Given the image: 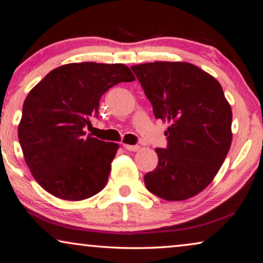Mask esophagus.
Masks as SVG:
<instances>
[{"label": "esophagus", "mask_w": 263, "mask_h": 263, "mask_svg": "<svg viewBox=\"0 0 263 263\" xmlns=\"http://www.w3.org/2000/svg\"><path fill=\"white\" fill-rule=\"evenodd\" d=\"M124 148L128 152H137L139 149V145H129V144H124Z\"/></svg>", "instance_id": "1"}]
</instances>
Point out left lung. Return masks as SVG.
Returning a JSON list of instances; mask_svg holds the SVG:
<instances>
[{"instance_id":"8db88e82","label":"left lung","mask_w":263,"mask_h":263,"mask_svg":"<svg viewBox=\"0 0 263 263\" xmlns=\"http://www.w3.org/2000/svg\"><path fill=\"white\" fill-rule=\"evenodd\" d=\"M156 119L170 122L167 148L144 176L148 190L166 201H184L214 179L229 153L232 110L214 77L187 62H149L131 67Z\"/></svg>"}]
</instances>
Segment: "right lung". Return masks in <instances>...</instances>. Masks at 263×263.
<instances>
[{"instance_id": "right-lung-1", "label": "right lung", "mask_w": 263, "mask_h": 263, "mask_svg": "<svg viewBox=\"0 0 263 263\" xmlns=\"http://www.w3.org/2000/svg\"><path fill=\"white\" fill-rule=\"evenodd\" d=\"M135 77L122 64L82 62L49 72L27 95L17 136L37 183L58 198L82 201L106 186L117 143L86 136L108 89Z\"/></svg>"}]
</instances>
